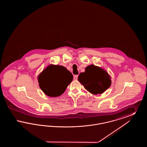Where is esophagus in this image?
Returning <instances> with one entry per match:
<instances>
[{
    "label": "esophagus",
    "mask_w": 147,
    "mask_h": 147,
    "mask_svg": "<svg viewBox=\"0 0 147 147\" xmlns=\"http://www.w3.org/2000/svg\"><path fill=\"white\" fill-rule=\"evenodd\" d=\"M78 75L74 76V80H77V79H78Z\"/></svg>",
    "instance_id": "esophagus-1"
}]
</instances>
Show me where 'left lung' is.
I'll return each mask as SVG.
<instances>
[{
	"mask_svg": "<svg viewBox=\"0 0 147 147\" xmlns=\"http://www.w3.org/2000/svg\"><path fill=\"white\" fill-rule=\"evenodd\" d=\"M79 81L84 88L93 94H100L107 90L111 84L110 77L103 69L90 65L78 77Z\"/></svg>",
	"mask_w": 147,
	"mask_h": 147,
	"instance_id": "left-lung-1",
	"label": "left lung"
}]
</instances>
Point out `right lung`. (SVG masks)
<instances>
[{"label": "right lung", "mask_w": 147, "mask_h": 147, "mask_svg": "<svg viewBox=\"0 0 147 147\" xmlns=\"http://www.w3.org/2000/svg\"><path fill=\"white\" fill-rule=\"evenodd\" d=\"M73 79V74L65 67L49 65L38 77L39 86L51 97L61 95Z\"/></svg>", "instance_id": "add662e5"}]
</instances>
